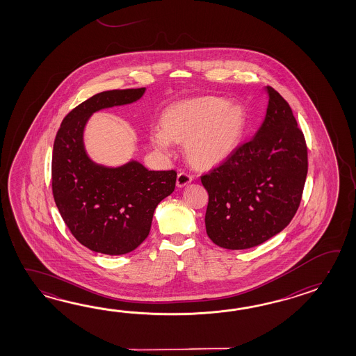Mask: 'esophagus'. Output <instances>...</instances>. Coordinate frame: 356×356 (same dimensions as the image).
<instances>
[{
  "mask_svg": "<svg viewBox=\"0 0 356 356\" xmlns=\"http://www.w3.org/2000/svg\"><path fill=\"white\" fill-rule=\"evenodd\" d=\"M191 181H192V175H189L186 172H181L179 175H177V187H179V188L187 186Z\"/></svg>",
  "mask_w": 356,
  "mask_h": 356,
  "instance_id": "1",
  "label": "esophagus"
}]
</instances>
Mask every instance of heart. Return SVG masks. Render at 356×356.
<instances>
[{
	"label": "heart",
	"instance_id": "heart-1",
	"mask_svg": "<svg viewBox=\"0 0 356 356\" xmlns=\"http://www.w3.org/2000/svg\"><path fill=\"white\" fill-rule=\"evenodd\" d=\"M247 114L241 104L213 97L188 99L167 108L161 127L150 132L155 150L168 154L175 143H186L189 163L200 169L216 167L234 152L242 140Z\"/></svg>",
	"mask_w": 356,
	"mask_h": 356
}]
</instances>
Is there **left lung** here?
<instances>
[{"label": "left lung", "instance_id": "obj_1", "mask_svg": "<svg viewBox=\"0 0 356 356\" xmlns=\"http://www.w3.org/2000/svg\"><path fill=\"white\" fill-rule=\"evenodd\" d=\"M265 121L248 143L201 177L206 233L227 250H248L288 227L308 173L307 145L288 102L271 86Z\"/></svg>", "mask_w": 356, "mask_h": 356}]
</instances>
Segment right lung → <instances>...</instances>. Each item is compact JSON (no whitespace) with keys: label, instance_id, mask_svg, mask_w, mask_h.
Listing matches in <instances>:
<instances>
[{"label":"right lung","instance_id":"obj_1","mask_svg":"<svg viewBox=\"0 0 356 356\" xmlns=\"http://www.w3.org/2000/svg\"><path fill=\"white\" fill-rule=\"evenodd\" d=\"M145 88L99 92L62 121L54 140L52 191L70 232L94 252L120 256L144 242L156 206L175 188V170H149L137 160L106 167L88 155L83 131L92 113L143 98Z\"/></svg>","mask_w":356,"mask_h":356}]
</instances>
